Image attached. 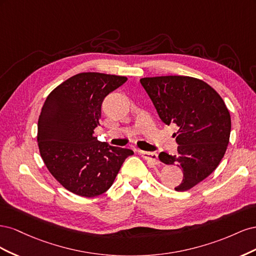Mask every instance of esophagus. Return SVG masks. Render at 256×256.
I'll return each instance as SVG.
<instances>
[{
    "label": "esophagus",
    "mask_w": 256,
    "mask_h": 256,
    "mask_svg": "<svg viewBox=\"0 0 256 256\" xmlns=\"http://www.w3.org/2000/svg\"><path fill=\"white\" fill-rule=\"evenodd\" d=\"M140 154H142V157L146 160L150 162L152 164H158L159 160H158V154L157 152H144L140 150Z\"/></svg>",
    "instance_id": "esophagus-1"
}]
</instances>
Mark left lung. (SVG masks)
Listing matches in <instances>:
<instances>
[{"mask_svg": "<svg viewBox=\"0 0 256 256\" xmlns=\"http://www.w3.org/2000/svg\"><path fill=\"white\" fill-rule=\"evenodd\" d=\"M140 82L160 120L177 126V154L161 152L159 159L184 170L175 190H189L214 171L226 152L230 134L228 108L210 85L191 76H154Z\"/></svg>", "mask_w": 256, "mask_h": 256, "instance_id": "8db88e82", "label": "left lung"}]
</instances>
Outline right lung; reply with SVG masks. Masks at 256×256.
I'll list each match as a JSON object with an SVG mask.
<instances>
[{"mask_svg": "<svg viewBox=\"0 0 256 256\" xmlns=\"http://www.w3.org/2000/svg\"><path fill=\"white\" fill-rule=\"evenodd\" d=\"M126 81V76L82 72L60 84L46 99L38 120L40 156L52 176L74 194H102L125 159L134 154L94 136L104 99Z\"/></svg>", "mask_w": 256, "mask_h": 256, "instance_id": "add662e5", "label": "right lung"}]
</instances>
